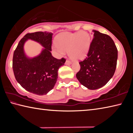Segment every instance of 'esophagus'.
Listing matches in <instances>:
<instances>
[{
    "label": "esophagus",
    "instance_id": "1",
    "mask_svg": "<svg viewBox=\"0 0 133 133\" xmlns=\"http://www.w3.org/2000/svg\"><path fill=\"white\" fill-rule=\"evenodd\" d=\"M71 63V62L69 60H66V62H65V64H67V65H69V64H70Z\"/></svg>",
    "mask_w": 133,
    "mask_h": 133
}]
</instances>
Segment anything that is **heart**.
Segmentation results:
<instances>
[{
    "mask_svg": "<svg viewBox=\"0 0 133 133\" xmlns=\"http://www.w3.org/2000/svg\"><path fill=\"white\" fill-rule=\"evenodd\" d=\"M56 50L62 55L64 51H69V55L75 60H81L88 53L91 37L86 31L76 33L65 32L60 35L56 40Z\"/></svg>",
    "mask_w": 133,
    "mask_h": 133,
    "instance_id": "heart-1",
    "label": "heart"
}]
</instances>
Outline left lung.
<instances>
[{
  "label": "left lung",
  "mask_w": 133,
  "mask_h": 133,
  "mask_svg": "<svg viewBox=\"0 0 133 133\" xmlns=\"http://www.w3.org/2000/svg\"><path fill=\"white\" fill-rule=\"evenodd\" d=\"M94 37L76 77L83 85L90 90L104 86L115 73L118 51L109 35L93 30Z\"/></svg>",
  "instance_id": "1"
}]
</instances>
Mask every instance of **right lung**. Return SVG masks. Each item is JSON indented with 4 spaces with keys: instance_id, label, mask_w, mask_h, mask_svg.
<instances>
[{
    "instance_id": "add662e5",
    "label": "right lung",
    "mask_w": 133,
    "mask_h": 133,
    "mask_svg": "<svg viewBox=\"0 0 133 133\" xmlns=\"http://www.w3.org/2000/svg\"><path fill=\"white\" fill-rule=\"evenodd\" d=\"M28 38L40 42L45 48L41 55L28 59L23 51ZM52 33L47 31L29 33L20 40L13 53L12 67L16 80L26 90L37 95L46 94L55 86L58 70L66 59H57L51 55Z\"/></svg>"
}]
</instances>
